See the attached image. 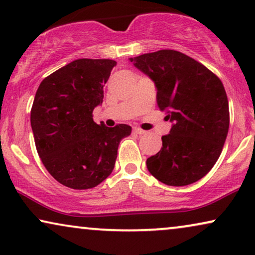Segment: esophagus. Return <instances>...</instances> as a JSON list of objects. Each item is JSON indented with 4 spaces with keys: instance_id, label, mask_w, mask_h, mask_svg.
Returning a JSON list of instances; mask_svg holds the SVG:
<instances>
[{
    "instance_id": "obj_1",
    "label": "esophagus",
    "mask_w": 255,
    "mask_h": 255,
    "mask_svg": "<svg viewBox=\"0 0 255 255\" xmlns=\"http://www.w3.org/2000/svg\"><path fill=\"white\" fill-rule=\"evenodd\" d=\"M133 133H135V134H145L146 131L141 130V128H133Z\"/></svg>"
}]
</instances>
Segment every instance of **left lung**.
Wrapping results in <instances>:
<instances>
[{
  "mask_svg": "<svg viewBox=\"0 0 255 255\" xmlns=\"http://www.w3.org/2000/svg\"><path fill=\"white\" fill-rule=\"evenodd\" d=\"M154 82L156 102L172 122L162 147L146 160L148 172L167 186L182 187L207 175L221 155L230 125L224 86L193 58L161 50L128 59Z\"/></svg>",
  "mask_w": 255,
  "mask_h": 255,
  "instance_id": "8db88e82",
  "label": "left lung"
}]
</instances>
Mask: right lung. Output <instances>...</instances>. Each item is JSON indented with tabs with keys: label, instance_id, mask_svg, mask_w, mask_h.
I'll return each instance as SVG.
<instances>
[{
	"label": "right lung",
	"instance_id": "add662e5",
	"mask_svg": "<svg viewBox=\"0 0 255 255\" xmlns=\"http://www.w3.org/2000/svg\"><path fill=\"white\" fill-rule=\"evenodd\" d=\"M116 61L78 59L45 78L31 109L37 152L58 182L90 189L113 173L122 139L131 127L108 128L93 121L103 102V87Z\"/></svg>",
	"mask_w": 255,
	"mask_h": 255
}]
</instances>
